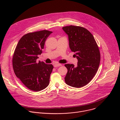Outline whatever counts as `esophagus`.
Instances as JSON below:
<instances>
[{
    "label": "esophagus",
    "mask_w": 120,
    "mask_h": 120,
    "mask_svg": "<svg viewBox=\"0 0 120 120\" xmlns=\"http://www.w3.org/2000/svg\"><path fill=\"white\" fill-rule=\"evenodd\" d=\"M62 66V64H58V63H57V64H54V66L55 67H58V66Z\"/></svg>",
    "instance_id": "obj_1"
}]
</instances>
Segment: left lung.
Returning a JSON list of instances; mask_svg holds the SVG:
<instances>
[{
    "instance_id": "8db88e82",
    "label": "left lung",
    "mask_w": 120,
    "mask_h": 120,
    "mask_svg": "<svg viewBox=\"0 0 120 120\" xmlns=\"http://www.w3.org/2000/svg\"><path fill=\"white\" fill-rule=\"evenodd\" d=\"M62 28L68 35L69 47L78 60L76 66L73 64L64 65L68 70L65 82L72 87H83L91 81L98 70L101 58L98 46L86 28L72 25Z\"/></svg>"
}]
</instances>
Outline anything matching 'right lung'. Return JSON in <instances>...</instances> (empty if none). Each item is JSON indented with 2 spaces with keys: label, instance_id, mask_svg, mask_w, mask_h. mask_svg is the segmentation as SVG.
Segmentation results:
<instances>
[{
  "label": "right lung",
  "instance_id": "right-lung-1",
  "mask_svg": "<svg viewBox=\"0 0 120 120\" xmlns=\"http://www.w3.org/2000/svg\"><path fill=\"white\" fill-rule=\"evenodd\" d=\"M52 31L42 30L23 36L17 45L12 58L14 73L29 89L38 92L49 83L53 69L52 64L37 62L42 53L46 39Z\"/></svg>",
  "mask_w": 120,
  "mask_h": 120
}]
</instances>
